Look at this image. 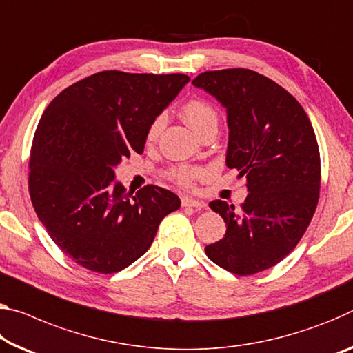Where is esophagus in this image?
<instances>
[{
  "instance_id": "1",
  "label": "esophagus",
  "mask_w": 353,
  "mask_h": 353,
  "mask_svg": "<svg viewBox=\"0 0 353 353\" xmlns=\"http://www.w3.org/2000/svg\"><path fill=\"white\" fill-rule=\"evenodd\" d=\"M182 207H194V209H196V210H201V209H204L205 204L204 203H199V201H196V199L183 196L182 198Z\"/></svg>"
}]
</instances>
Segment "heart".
Here are the masks:
<instances>
[{
  "mask_svg": "<svg viewBox=\"0 0 353 353\" xmlns=\"http://www.w3.org/2000/svg\"><path fill=\"white\" fill-rule=\"evenodd\" d=\"M182 117L183 121H185L187 124L198 133V135L204 130L205 127L216 125V121H218L215 108L204 99H190L188 102L183 103ZM161 127H163V117L159 116L157 119H154L152 124L149 125L148 141H154V139L159 137ZM201 172L203 171L196 166L181 165V166L171 168L166 174L172 182L179 183V185L192 187L194 181L201 176Z\"/></svg>",
  "mask_w": 353,
  "mask_h": 353,
  "instance_id": "b5f03b06",
  "label": "heart"
}]
</instances>
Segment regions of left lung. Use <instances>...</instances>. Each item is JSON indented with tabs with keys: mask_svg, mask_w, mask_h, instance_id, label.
<instances>
[{
	"mask_svg": "<svg viewBox=\"0 0 353 353\" xmlns=\"http://www.w3.org/2000/svg\"><path fill=\"white\" fill-rule=\"evenodd\" d=\"M192 83L226 108V165L247 177L250 192L239 209L220 199L209 204L226 234L205 254L234 275H254L297 247L314 215L321 192L314 128L292 94L254 70H209Z\"/></svg>",
	"mask_w": 353,
	"mask_h": 353,
	"instance_id": "1",
	"label": "left lung"
}]
</instances>
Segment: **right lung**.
Returning a JSON list of instances; mask_svg holds the SVG:
<instances>
[{
	"label": "right lung",
	"mask_w": 353,
	"mask_h": 353,
	"mask_svg": "<svg viewBox=\"0 0 353 353\" xmlns=\"http://www.w3.org/2000/svg\"><path fill=\"white\" fill-rule=\"evenodd\" d=\"M190 81L183 74L103 70L56 96L32 138L28 187L48 236L78 265L116 273L154 242L181 207L170 190L137 194L114 183V166L143 154L149 125Z\"/></svg>",
	"instance_id": "add662e5"
}]
</instances>
